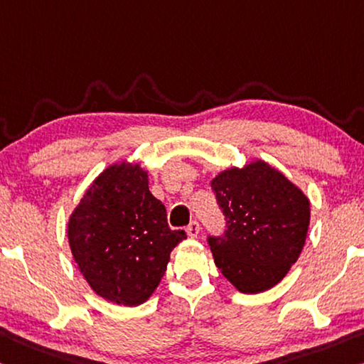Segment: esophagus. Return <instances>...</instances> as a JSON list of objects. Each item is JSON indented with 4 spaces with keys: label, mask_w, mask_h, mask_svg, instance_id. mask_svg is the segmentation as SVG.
<instances>
[{
    "label": "esophagus",
    "mask_w": 364,
    "mask_h": 364,
    "mask_svg": "<svg viewBox=\"0 0 364 364\" xmlns=\"http://www.w3.org/2000/svg\"><path fill=\"white\" fill-rule=\"evenodd\" d=\"M199 232H200V225H199V222H191L186 227V233L191 236V238H196V236L199 235Z\"/></svg>",
    "instance_id": "34e87169"
}]
</instances>
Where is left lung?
<instances>
[{
	"instance_id": "8db88e82",
	"label": "left lung",
	"mask_w": 364,
	"mask_h": 364,
	"mask_svg": "<svg viewBox=\"0 0 364 364\" xmlns=\"http://www.w3.org/2000/svg\"><path fill=\"white\" fill-rule=\"evenodd\" d=\"M210 186L225 217V232L207 236L215 265L241 293L269 290L301 255L308 198L262 160L218 173Z\"/></svg>"
}]
</instances>
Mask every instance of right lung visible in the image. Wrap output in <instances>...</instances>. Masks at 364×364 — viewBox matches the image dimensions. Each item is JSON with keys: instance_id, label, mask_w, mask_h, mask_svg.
<instances>
[{"instance_id": "obj_1", "label": "right lung", "mask_w": 364, "mask_h": 364, "mask_svg": "<svg viewBox=\"0 0 364 364\" xmlns=\"http://www.w3.org/2000/svg\"><path fill=\"white\" fill-rule=\"evenodd\" d=\"M184 238V230L168 227L165 205L149 191L147 171L126 161L97 176L68 223L84 279L97 295L124 306L147 301Z\"/></svg>"}]
</instances>
